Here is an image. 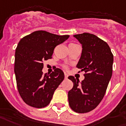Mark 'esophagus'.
Instances as JSON below:
<instances>
[{
    "instance_id": "34e87169",
    "label": "esophagus",
    "mask_w": 126,
    "mask_h": 126,
    "mask_svg": "<svg viewBox=\"0 0 126 126\" xmlns=\"http://www.w3.org/2000/svg\"><path fill=\"white\" fill-rule=\"evenodd\" d=\"M67 77H68V74L67 73L65 72V79H67Z\"/></svg>"
}]
</instances>
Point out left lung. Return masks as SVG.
<instances>
[{"label":"left lung","mask_w":126,"mask_h":126,"mask_svg":"<svg viewBox=\"0 0 126 126\" xmlns=\"http://www.w3.org/2000/svg\"><path fill=\"white\" fill-rule=\"evenodd\" d=\"M73 37L82 46L76 67L85 74L81 82L69 76L73 87L68 92V100L73 110L83 113L93 110L102 100L112 75L113 56L108 43L95 34L85 32Z\"/></svg>","instance_id":"left-lung-1"}]
</instances>
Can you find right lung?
Returning a JSON list of instances; mask_svg holds the SVG:
<instances>
[{
	"mask_svg": "<svg viewBox=\"0 0 126 126\" xmlns=\"http://www.w3.org/2000/svg\"><path fill=\"white\" fill-rule=\"evenodd\" d=\"M69 35H57L37 31L21 39L15 51V73L18 93L29 106H48L55 89L64 79V73L57 68L50 75L43 74L44 61L52 57L54 49Z\"/></svg>",
	"mask_w": 126,
	"mask_h": 126,
	"instance_id": "1",
	"label": "right lung"
}]
</instances>
